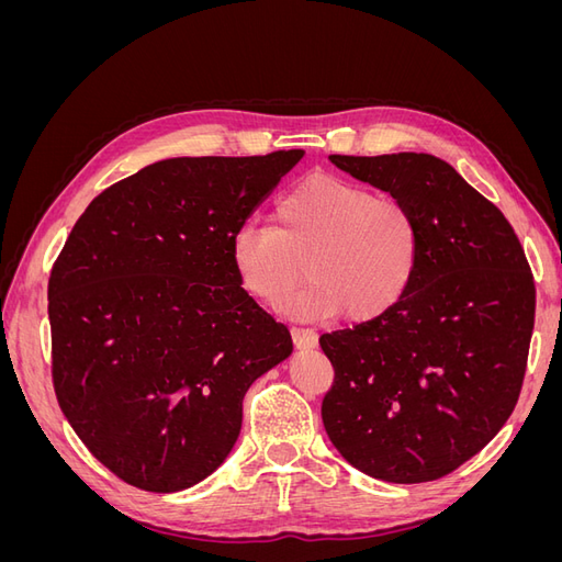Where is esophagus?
<instances>
[{
    "label": "esophagus",
    "instance_id": "obj_1",
    "mask_svg": "<svg viewBox=\"0 0 562 562\" xmlns=\"http://www.w3.org/2000/svg\"><path fill=\"white\" fill-rule=\"evenodd\" d=\"M291 335H293V342H295L297 349H314L316 347L318 335L312 328H297V326H293Z\"/></svg>",
    "mask_w": 562,
    "mask_h": 562
}]
</instances>
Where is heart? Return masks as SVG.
Segmentation results:
<instances>
[{
    "label": "heart",
    "instance_id": "1",
    "mask_svg": "<svg viewBox=\"0 0 562 562\" xmlns=\"http://www.w3.org/2000/svg\"><path fill=\"white\" fill-rule=\"evenodd\" d=\"M229 260L241 288L269 307L291 302L307 316L342 312L351 323L389 314L411 291L419 262V225L398 199L335 176H314L288 192L277 225L246 223L232 234Z\"/></svg>",
    "mask_w": 562,
    "mask_h": 562
}]
</instances>
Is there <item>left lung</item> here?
Masks as SVG:
<instances>
[{"label": "left lung", "mask_w": 562, "mask_h": 562, "mask_svg": "<svg viewBox=\"0 0 562 562\" xmlns=\"http://www.w3.org/2000/svg\"><path fill=\"white\" fill-rule=\"evenodd\" d=\"M330 161L415 213L419 262L389 314L321 335L335 370L323 427L372 479H443L518 403L535 328L532 269L504 213L448 161L417 151Z\"/></svg>", "instance_id": "1"}]
</instances>
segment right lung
Listing matches in <instances>:
<instances>
[{
  "instance_id": "obj_1",
  "label": "right lung",
  "mask_w": 562,
  "mask_h": 562,
  "mask_svg": "<svg viewBox=\"0 0 562 562\" xmlns=\"http://www.w3.org/2000/svg\"><path fill=\"white\" fill-rule=\"evenodd\" d=\"M304 157H178L100 192L50 269L63 415L116 479L178 492L241 431L244 396L293 339L234 274L232 234Z\"/></svg>"
}]
</instances>
